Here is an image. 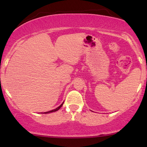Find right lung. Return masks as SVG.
<instances>
[{"instance_id": "1", "label": "right lung", "mask_w": 147, "mask_h": 147, "mask_svg": "<svg viewBox=\"0 0 147 147\" xmlns=\"http://www.w3.org/2000/svg\"><path fill=\"white\" fill-rule=\"evenodd\" d=\"M63 104H61V105H60L59 106V107H57V109H54V110H52V111H48V112H44V113H49L55 112V111H58V110H59V109H60V108H61V106H62V105H63Z\"/></svg>"}]
</instances>
